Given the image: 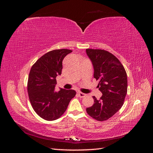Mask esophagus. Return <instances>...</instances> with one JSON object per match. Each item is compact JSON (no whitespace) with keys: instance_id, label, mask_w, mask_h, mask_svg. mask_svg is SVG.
Listing matches in <instances>:
<instances>
[{"instance_id":"esophagus-1","label":"esophagus","mask_w":153,"mask_h":153,"mask_svg":"<svg viewBox=\"0 0 153 153\" xmlns=\"http://www.w3.org/2000/svg\"><path fill=\"white\" fill-rule=\"evenodd\" d=\"M77 94H78V96L80 97V98H84V97H85L86 95L85 94L83 93V92H78Z\"/></svg>"}]
</instances>
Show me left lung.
<instances>
[{
  "mask_svg": "<svg viewBox=\"0 0 153 153\" xmlns=\"http://www.w3.org/2000/svg\"><path fill=\"white\" fill-rule=\"evenodd\" d=\"M94 68V78L99 81L98 87L102 93L100 100L93 96L94 103L87 108V114L97 121L108 119L123 105L127 94L126 72L119 59L108 51L86 49Z\"/></svg>",
  "mask_w": 153,
  "mask_h": 153,
  "instance_id": "1",
  "label": "left lung"
}]
</instances>
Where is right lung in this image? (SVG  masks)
Wrapping results in <instances>:
<instances>
[{"instance_id":"add662e5","label":"right lung","mask_w":153,"mask_h":153,"mask_svg":"<svg viewBox=\"0 0 153 153\" xmlns=\"http://www.w3.org/2000/svg\"><path fill=\"white\" fill-rule=\"evenodd\" d=\"M72 50H54L41 57L32 66L27 91L32 108L39 116L54 121L65 112L75 91L61 89L55 91L56 76L61 75L64 58Z\"/></svg>"}]
</instances>
